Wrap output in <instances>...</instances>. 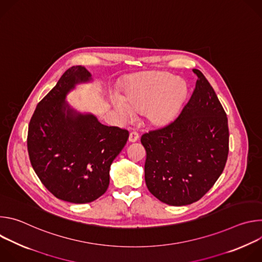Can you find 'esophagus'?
<instances>
[{
  "mask_svg": "<svg viewBox=\"0 0 262 262\" xmlns=\"http://www.w3.org/2000/svg\"><path fill=\"white\" fill-rule=\"evenodd\" d=\"M139 140V134L137 132H132L129 134V138H128V141L134 143V142H137Z\"/></svg>",
  "mask_w": 262,
  "mask_h": 262,
  "instance_id": "obj_1",
  "label": "esophagus"
}]
</instances>
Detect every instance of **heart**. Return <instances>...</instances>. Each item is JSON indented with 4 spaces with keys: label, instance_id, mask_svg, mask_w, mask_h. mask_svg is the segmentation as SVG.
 Listing matches in <instances>:
<instances>
[{
    "label": "heart",
    "instance_id": "heart-1",
    "mask_svg": "<svg viewBox=\"0 0 262 262\" xmlns=\"http://www.w3.org/2000/svg\"><path fill=\"white\" fill-rule=\"evenodd\" d=\"M188 95V85L180 78L163 71H150L133 77L123 89L122 98L112 99L122 121L134 119L135 112H143L149 124L165 126L172 122Z\"/></svg>",
    "mask_w": 262,
    "mask_h": 262
}]
</instances>
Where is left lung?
<instances>
[{
  "mask_svg": "<svg viewBox=\"0 0 262 262\" xmlns=\"http://www.w3.org/2000/svg\"><path fill=\"white\" fill-rule=\"evenodd\" d=\"M189 102L169 125L146 133L145 182L160 201L173 206L202 198L225 168L229 151L228 119L214 90L198 69Z\"/></svg>",
  "mask_w": 262,
  "mask_h": 262,
  "instance_id": "8db88e82",
  "label": "left lung"
}]
</instances>
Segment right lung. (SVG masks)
<instances>
[{
    "instance_id": "add662e5",
    "label": "right lung",
    "mask_w": 262,
    "mask_h": 262,
    "mask_svg": "<svg viewBox=\"0 0 262 262\" xmlns=\"http://www.w3.org/2000/svg\"><path fill=\"white\" fill-rule=\"evenodd\" d=\"M90 82L92 76L85 67L68 68L37 104L28 130V152L35 173L55 197L77 204L92 202L105 193L111 165L129 136L66 101L77 85Z\"/></svg>"
}]
</instances>
